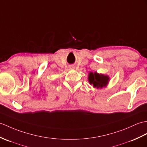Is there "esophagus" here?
<instances>
[{
	"label": "esophagus",
	"mask_w": 147,
	"mask_h": 147,
	"mask_svg": "<svg viewBox=\"0 0 147 147\" xmlns=\"http://www.w3.org/2000/svg\"><path fill=\"white\" fill-rule=\"evenodd\" d=\"M71 67H72V68H71V69H73V68L74 67H73V66H71Z\"/></svg>",
	"instance_id": "obj_1"
}]
</instances>
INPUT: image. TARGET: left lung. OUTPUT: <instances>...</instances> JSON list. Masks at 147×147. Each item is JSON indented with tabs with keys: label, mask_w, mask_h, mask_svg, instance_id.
I'll use <instances>...</instances> for the list:
<instances>
[{
	"label": "left lung",
	"mask_w": 147,
	"mask_h": 147,
	"mask_svg": "<svg viewBox=\"0 0 147 147\" xmlns=\"http://www.w3.org/2000/svg\"><path fill=\"white\" fill-rule=\"evenodd\" d=\"M89 83L93 85V88H96L97 89H101L103 87H107L110 81V78L108 75H105L103 74H99L97 72H90L88 77Z\"/></svg>",
	"instance_id": "1"
}]
</instances>
